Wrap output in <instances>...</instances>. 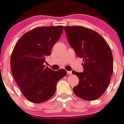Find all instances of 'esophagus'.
I'll use <instances>...</instances> for the list:
<instances>
[{
    "instance_id": "34e87169",
    "label": "esophagus",
    "mask_w": 124,
    "mask_h": 124,
    "mask_svg": "<svg viewBox=\"0 0 124 124\" xmlns=\"http://www.w3.org/2000/svg\"><path fill=\"white\" fill-rule=\"evenodd\" d=\"M67 73L68 75H71V74H72V72H71V71H67Z\"/></svg>"
}]
</instances>
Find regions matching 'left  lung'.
<instances>
[{
	"label": "left lung",
	"mask_w": 124,
	"mask_h": 124,
	"mask_svg": "<svg viewBox=\"0 0 124 124\" xmlns=\"http://www.w3.org/2000/svg\"><path fill=\"white\" fill-rule=\"evenodd\" d=\"M64 30L69 45L83 62V72L72 71L79 78V83L73 88V92L82 99L95 100L106 90L113 72L110 47L100 34L92 29L65 26Z\"/></svg>",
	"instance_id": "left-lung-1"
}]
</instances>
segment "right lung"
Here are the masks:
<instances>
[{
  "instance_id": "1",
  "label": "right lung",
  "mask_w": 124,
  "mask_h": 124,
  "mask_svg": "<svg viewBox=\"0 0 124 124\" xmlns=\"http://www.w3.org/2000/svg\"><path fill=\"white\" fill-rule=\"evenodd\" d=\"M64 27H40L24 34L11 57L12 74L22 93L34 103H41L54 95L57 82L67 74L64 69L53 71L44 65L45 57L59 41Z\"/></svg>"
}]
</instances>
